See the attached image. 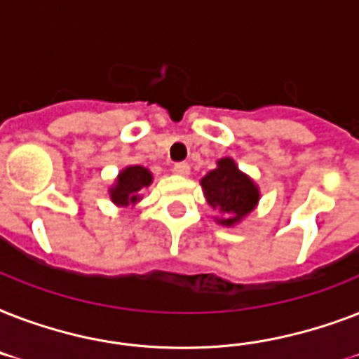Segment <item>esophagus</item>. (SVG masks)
<instances>
[{
	"label": "esophagus",
	"mask_w": 359,
	"mask_h": 359,
	"mask_svg": "<svg viewBox=\"0 0 359 359\" xmlns=\"http://www.w3.org/2000/svg\"><path fill=\"white\" fill-rule=\"evenodd\" d=\"M173 171L177 175H182V177H186V175H190V165H188L186 162H179L173 165Z\"/></svg>",
	"instance_id": "obj_1"
}]
</instances>
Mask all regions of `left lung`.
Segmentation results:
<instances>
[{"instance_id":"left-lung-1","label":"left lung","mask_w":359,"mask_h":359,"mask_svg":"<svg viewBox=\"0 0 359 359\" xmlns=\"http://www.w3.org/2000/svg\"><path fill=\"white\" fill-rule=\"evenodd\" d=\"M201 186L208 205L224 214L216 222L225 227L242 222L257 207L261 197L255 182L236 168L233 158L218 160V168L203 177Z\"/></svg>"}]
</instances>
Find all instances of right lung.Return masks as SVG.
I'll list each match as a JSON object with an SVG mask.
<instances>
[{
  "label": "right lung",
  "instance_id": "add662e5",
  "mask_svg": "<svg viewBox=\"0 0 359 359\" xmlns=\"http://www.w3.org/2000/svg\"><path fill=\"white\" fill-rule=\"evenodd\" d=\"M152 173L143 165H128L124 168L115 184L109 188V199L117 207H134L135 203L141 201V191L147 186H151Z\"/></svg>",
  "mask_w": 359,
  "mask_h": 359
}]
</instances>
